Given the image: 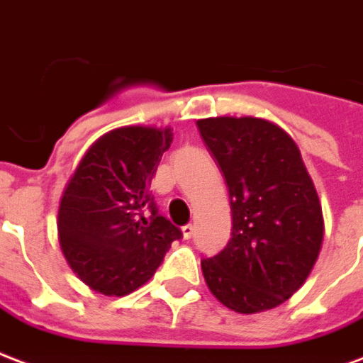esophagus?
<instances>
[{
	"label": "esophagus",
	"instance_id": "esophagus-1",
	"mask_svg": "<svg viewBox=\"0 0 363 363\" xmlns=\"http://www.w3.org/2000/svg\"><path fill=\"white\" fill-rule=\"evenodd\" d=\"M193 232H195V226L193 224H185L184 228H182V234H184L185 240H189L193 236Z\"/></svg>",
	"mask_w": 363,
	"mask_h": 363
}]
</instances>
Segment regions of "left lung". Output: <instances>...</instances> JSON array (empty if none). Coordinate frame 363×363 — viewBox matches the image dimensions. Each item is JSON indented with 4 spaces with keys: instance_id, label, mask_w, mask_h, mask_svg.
<instances>
[{
    "instance_id": "obj_1",
    "label": "left lung",
    "mask_w": 363,
    "mask_h": 363,
    "mask_svg": "<svg viewBox=\"0 0 363 363\" xmlns=\"http://www.w3.org/2000/svg\"><path fill=\"white\" fill-rule=\"evenodd\" d=\"M197 127L224 174L232 208L230 242L201 261L205 282L238 313L277 308L306 282L325 232L300 149L261 118H207Z\"/></svg>"
}]
</instances>
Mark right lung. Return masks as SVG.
Listing matches in <instances>:
<instances>
[{
	"instance_id": "add662e5",
	"label": "right lung",
	"mask_w": 363,
	"mask_h": 363,
	"mask_svg": "<svg viewBox=\"0 0 363 363\" xmlns=\"http://www.w3.org/2000/svg\"><path fill=\"white\" fill-rule=\"evenodd\" d=\"M172 137L170 127L145 125L102 135L63 191L57 213L63 255L86 286L104 296L143 286L182 238L149 189Z\"/></svg>"
}]
</instances>
